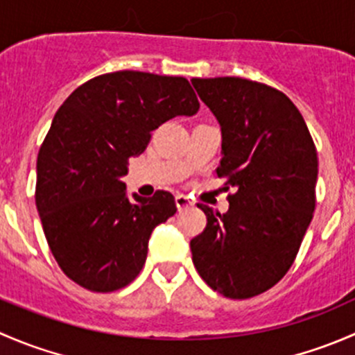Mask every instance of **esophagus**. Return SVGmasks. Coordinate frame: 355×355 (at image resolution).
I'll list each match as a JSON object with an SVG mask.
<instances>
[{
    "instance_id": "34e87169",
    "label": "esophagus",
    "mask_w": 355,
    "mask_h": 355,
    "mask_svg": "<svg viewBox=\"0 0 355 355\" xmlns=\"http://www.w3.org/2000/svg\"><path fill=\"white\" fill-rule=\"evenodd\" d=\"M175 202H177V207H178V211L185 209V207H191V206H194V202H192L191 198H187V196H184V194H178L177 198H175Z\"/></svg>"
}]
</instances>
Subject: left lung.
Wrapping results in <instances>:
<instances>
[{"label": "left lung", "mask_w": 355, "mask_h": 355, "mask_svg": "<svg viewBox=\"0 0 355 355\" xmlns=\"http://www.w3.org/2000/svg\"><path fill=\"white\" fill-rule=\"evenodd\" d=\"M221 127L218 177L225 214L198 204L207 225L191 241L204 282L228 299L277 285L295 261L316 207L318 153L300 111L278 89L241 77L192 78Z\"/></svg>", "instance_id": "1"}]
</instances>
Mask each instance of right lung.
Wrapping results in <instances>:
<instances>
[{
  "label": "right lung",
  "mask_w": 355,
  "mask_h": 355,
  "mask_svg": "<svg viewBox=\"0 0 355 355\" xmlns=\"http://www.w3.org/2000/svg\"><path fill=\"white\" fill-rule=\"evenodd\" d=\"M198 110L187 78L134 70L91 78L60 106L37 155L35 204L49 249L70 280L106 293L141 273L153 230L177 204L164 191L130 200L121 177L155 128Z\"/></svg>",
  "instance_id": "1"
}]
</instances>
